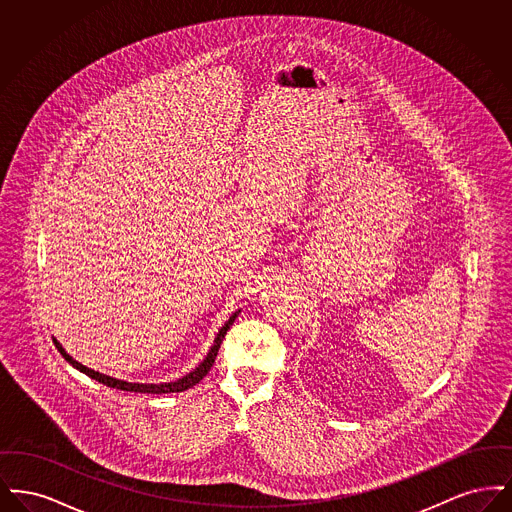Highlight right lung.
Here are the masks:
<instances>
[{
    "mask_svg": "<svg viewBox=\"0 0 512 512\" xmlns=\"http://www.w3.org/2000/svg\"><path fill=\"white\" fill-rule=\"evenodd\" d=\"M240 313H242V311L238 309L236 313H232L230 318L224 322V326L220 328L219 334L215 336V341H213V345H211L209 353L205 355V359H203L199 365L195 366L192 372H188L186 376H182V378H178V380H174V382H163V384H138V382H124V380H119V378H113V376L101 374V372H96V370H92V368L80 365L78 361H74L73 357L65 351V347H63L59 341L55 340V338H53V343H55V347L59 349V353L65 357V361H67L69 365H73L76 370L84 372L86 376H90L92 380H96V382L103 384V386H107V388H115V390L121 391H134V393H178V391H186L190 390V388H194L195 384H199V380H203V378L207 376V372L211 370V366H213L215 359H217L220 343H222L224 336H226V332L230 330V326L234 324V320H236V317H238Z\"/></svg>",
    "mask_w": 512,
    "mask_h": 512,
    "instance_id": "1",
    "label": "right lung"
}]
</instances>
